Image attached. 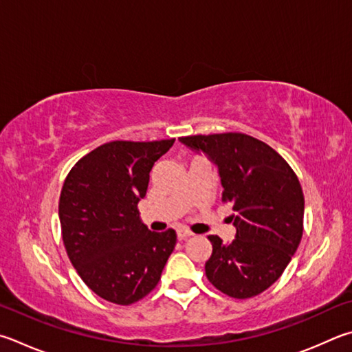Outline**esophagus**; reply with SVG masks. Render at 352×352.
I'll list each match as a JSON object with an SVG mask.
<instances>
[{
  "label": "esophagus",
  "mask_w": 352,
  "mask_h": 352,
  "mask_svg": "<svg viewBox=\"0 0 352 352\" xmlns=\"http://www.w3.org/2000/svg\"><path fill=\"white\" fill-rule=\"evenodd\" d=\"M190 235H192V232H189V231H186V229H178L177 231V237H178V240H188Z\"/></svg>",
  "instance_id": "obj_1"
}]
</instances>
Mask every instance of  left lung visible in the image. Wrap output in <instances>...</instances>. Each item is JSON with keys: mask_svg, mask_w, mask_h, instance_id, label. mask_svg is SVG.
<instances>
[{"mask_svg": "<svg viewBox=\"0 0 352 352\" xmlns=\"http://www.w3.org/2000/svg\"><path fill=\"white\" fill-rule=\"evenodd\" d=\"M178 140L217 166L223 201L235 210L231 243L208 237V280L229 297L258 296L277 282L302 240L305 198L297 175L271 146L245 133Z\"/></svg>", "mask_w": 352, "mask_h": 352, "instance_id": "1", "label": "left lung"}]
</instances>
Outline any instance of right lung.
I'll return each mask as SVG.
<instances>
[{
  "mask_svg": "<svg viewBox=\"0 0 352 352\" xmlns=\"http://www.w3.org/2000/svg\"><path fill=\"white\" fill-rule=\"evenodd\" d=\"M174 142L106 143L82 157L63 184L58 215L67 255L107 302L131 305L148 296L174 251V229L149 231L137 209L152 168Z\"/></svg>",
  "mask_w": 352,
  "mask_h": 352,
  "instance_id": "right-lung-1",
  "label": "right lung"
}]
</instances>
